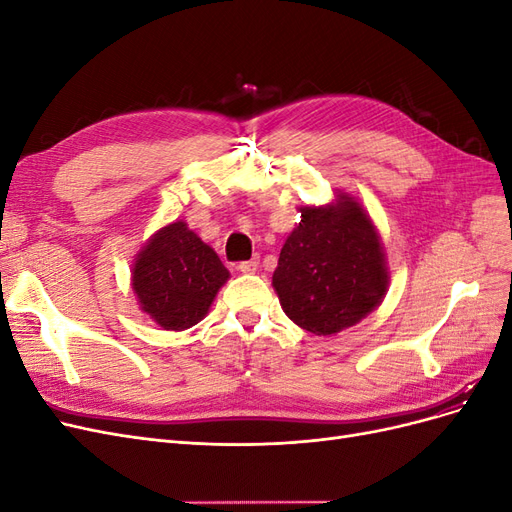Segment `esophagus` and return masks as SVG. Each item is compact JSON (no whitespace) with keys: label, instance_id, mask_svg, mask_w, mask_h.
I'll return each instance as SVG.
<instances>
[{"label":"esophagus","instance_id":"esophagus-1","mask_svg":"<svg viewBox=\"0 0 512 512\" xmlns=\"http://www.w3.org/2000/svg\"><path fill=\"white\" fill-rule=\"evenodd\" d=\"M258 265H260L258 258L245 260V262H239V271H241V273H256V271H258Z\"/></svg>","mask_w":512,"mask_h":512}]
</instances>
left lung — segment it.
Segmentation results:
<instances>
[{
    "label": "left lung",
    "mask_w": 512,
    "mask_h": 512,
    "mask_svg": "<svg viewBox=\"0 0 512 512\" xmlns=\"http://www.w3.org/2000/svg\"><path fill=\"white\" fill-rule=\"evenodd\" d=\"M277 260L273 288L284 314L314 335L367 318L391 284L380 232L359 198L337 190L327 205H303Z\"/></svg>",
    "instance_id": "1"
}]
</instances>
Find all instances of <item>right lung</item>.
<instances>
[{"mask_svg": "<svg viewBox=\"0 0 512 512\" xmlns=\"http://www.w3.org/2000/svg\"><path fill=\"white\" fill-rule=\"evenodd\" d=\"M228 269L211 245L183 220L145 241L132 262L130 284L138 307L164 331H185L203 320Z\"/></svg>", "mask_w": 512, "mask_h": 512, "instance_id": "1", "label": "right lung"}]
</instances>
